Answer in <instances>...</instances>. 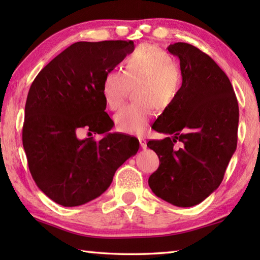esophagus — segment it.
<instances>
[{"label": "esophagus", "mask_w": 260, "mask_h": 260, "mask_svg": "<svg viewBox=\"0 0 260 260\" xmlns=\"http://www.w3.org/2000/svg\"><path fill=\"white\" fill-rule=\"evenodd\" d=\"M139 141H140L141 147L143 148V150H145V148H146V140L144 139V137H139Z\"/></svg>", "instance_id": "esophagus-1"}]
</instances>
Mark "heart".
I'll return each mask as SVG.
<instances>
[{"instance_id":"b5f03b06","label":"heart","mask_w":260,"mask_h":260,"mask_svg":"<svg viewBox=\"0 0 260 260\" xmlns=\"http://www.w3.org/2000/svg\"><path fill=\"white\" fill-rule=\"evenodd\" d=\"M182 74L169 52L157 46L142 45L125 60V69H110L104 76L102 93L107 107L117 109L129 88L137 103L121 107L114 116L116 129L141 134L154 114V106L165 109L179 96Z\"/></svg>"}]
</instances>
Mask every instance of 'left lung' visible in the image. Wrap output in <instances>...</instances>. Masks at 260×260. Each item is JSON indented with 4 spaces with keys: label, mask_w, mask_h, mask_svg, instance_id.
<instances>
[{
    "label": "left lung",
    "mask_w": 260,
    "mask_h": 260,
    "mask_svg": "<svg viewBox=\"0 0 260 260\" xmlns=\"http://www.w3.org/2000/svg\"><path fill=\"white\" fill-rule=\"evenodd\" d=\"M168 50L180 59L183 81L152 126L169 137L147 143L159 158L148 185L156 197L185 208L202 202L222 182L237 147L239 107L229 78L211 57L185 42Z\"/></svg>",
    "instance_id": "left-lung-1"
}]
</instances>
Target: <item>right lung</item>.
<instances>
[{
    "label": "right lung",
    "mask_w": 260,
    "mask_h": 260,
    "mask_svg": "<svg viewBox=\"0 0 260 260\" xmlns=\"http://www.w3.org/2000/svg\"><path fill=\"white\" fill-rule=\"evenodd\" d=\"M133 41H80L52 59L27 93L22 142L33 180L47 197L63 207L98 198L140 143L118 133L105 112V74L134 51ZM105 134L102 140H78L76 131Z\"/></svg>",
    "instance_id": "right-lung-1"
}]
</instances>
